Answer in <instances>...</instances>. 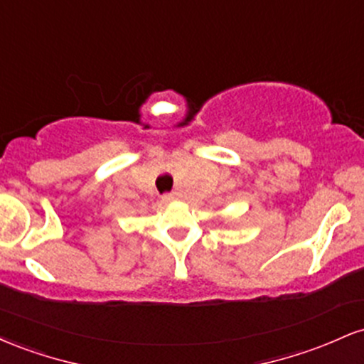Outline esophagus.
I'll use <instances>...</instances> for the list:
<instances>
[{
  "mask_svg": "<svg viewBox=\"0 0 364 364\" xmlns=\"http://www.w3.org/2000/svg\"><path fill=\"white\" fill-rule=\"evenodd\" d=\"M176 198V195L174 193H164L162 195V200H164V202H171V200H174Z\"/></svg>",
  "mask_w": 364,
  "mask_h": 364,
  "instance_id": "34e87169",
  "label": "esophagus"
}]
</instances>
